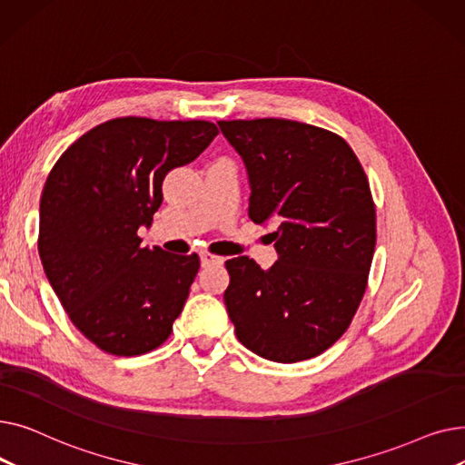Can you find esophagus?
<instances>
[{"mask_svg": "<svg viewBox=\"0 0 465 465\" xmlns=\"http://www.w3.org/2000/svg\"><path fill=\"white\" fill-rule=\"evenodd\" d=\"M200 258H202V265L203 267H209V265H223L224 263V258L223 256H214V254H209L205 251L200 252Z\"/></svg>", "mask_w": 465, "mask_h": 465, "instance_id": "1", "label": "esophagus"}]
</instances>
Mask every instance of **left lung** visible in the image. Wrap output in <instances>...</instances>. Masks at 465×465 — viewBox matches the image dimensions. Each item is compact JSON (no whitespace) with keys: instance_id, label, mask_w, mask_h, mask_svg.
Returning <instances> with one entry per match:
<instances>
[{"instance_id":"left-lung-1","label":"left lung","mask_w":465,"mask_h":465,"mask_svg":"<svg viewBox=\"0 0 465 465\" xmlns=\"http://www.w3.org/2000/svg\"><path fill=\"white\" fill-rule=\"evenodd\" d=\"M218 126L245 163L249 218L277 226L272 270L249 256L226 262L235 335L272 361L319 356L345 333L368 284L377 241L368 177L328 130L286 118Z\"/></svg>"}]
</instances>
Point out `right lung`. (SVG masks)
Returning a JSON list of instances; mask_svg holds the SVG:
<instances>
[{"label": "right lung", "instance_id": "1", "mask_svg": "<svg viewBox=\"0 0 465 465\" xmlns=\"http://www.w3.org/2000/svg\"><path fill=\"white\" fill-rule=\"evenodd\" d=\"M218 135L207 120H107L73 143L48 173L39 256L71 322L95 347L137 356L173 330L200 270L198 254L141 249L171 169Z\"/></svg>", "mask_w": 465, "mask_h": 465}]
</instances>
